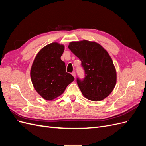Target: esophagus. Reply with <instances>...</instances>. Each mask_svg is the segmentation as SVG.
Returning a JSON list of instances; mask_svg holds the SVG:
<instances>
[{
	"label": "esophagus",
	"instance_id": "1",
	"mask_svg": "<svg viewBox=\"0 0 146 146\" xmlns=\"http://www.w3.org/2000/svg\"><path fill=\"white\" fill-rule=\"evenodd\" d=\"M72 75L73 77H74V78H76V72H75L74 71L72 72Z\"/></svg>",
	"mask_w": 146,
	"mask_h": 146
}]
</instances>
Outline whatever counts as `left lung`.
Returning a JSON list of instances; mask_svg holds the SVG:
<instances>
[{
	"label": "left lung",
	"instance_id": "obj_1",
	"mask_svg": "<svg viewBox=\"0 0 146 146\" xmlns=\"http://www.w3.org/2000/svg\"><path fill=\"white\" fill-rule=\"evenodd\" d=\"M68 48L80 59L85 71L84 78H77L83 95L92 101L107 98L116 83V71L108 52L99 44L86 40L70 42Z\"/></svg>",
	"mask_w": 146,
	"mask_h": 146
}]
</instances>
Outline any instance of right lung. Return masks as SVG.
<instances>
[{"label":"right lung","instance_id":"1","mask_svg":"<svg viewBox=\"0 0 146 146\" xmlns=\"http://www.w3.org/2000/svg\"><path fill=\"white\" fill-rule=\"evenodd\" d=\"M64 50V46L56 42L47 45L38 52L31 68L35 89L46 100H51L62 94L74 80L71 74L66 72L65 63L60 58Z\"/></svg>","mask_w":146,"mask_h":146}]
</instances>
